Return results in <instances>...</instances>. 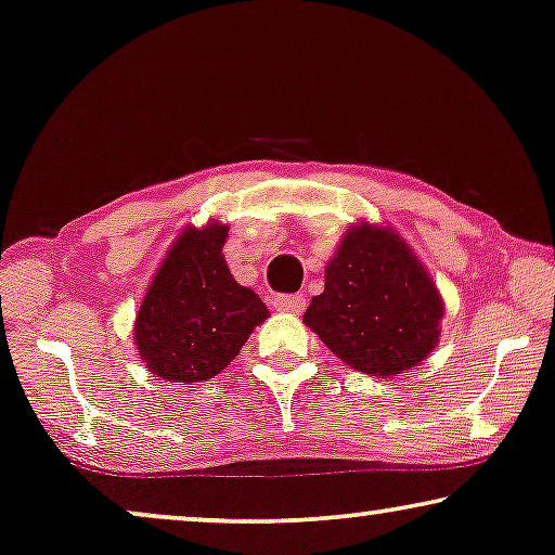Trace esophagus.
Returning a JSON list of instances; mask_svg holds the SVG:
<instances>
[{
    "instance_id": "34e87169",
    "label": "esophagus",
    "mask_w": 555,
    "mask_h": 555,
    "mask_svg": "<svg viewBox=\"0 0 555 555\" xmlns=\"http://www.w3.org/2000/svg\"><path fill=\"white\" fill-rule=\"evenodd\" d=\"M274 307L279 311H286V314H299V311L307 307V296H304V294H281L274 299Z\"/></svg>"
}]
</instances>
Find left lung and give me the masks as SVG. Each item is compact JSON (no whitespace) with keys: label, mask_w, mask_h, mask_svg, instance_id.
Here are the masks:
<instances>
[{"label":"left lung","mask_w":555,"mask_h":555,"mask_svg":"<svg viewBox=\"0 0 555 555\" xmlns=\"http://www.w3.org/2000/svg\"><path fill=\"white\" fill-rule=\"evenodd\" d=\"M442 311L410 246L389 225L362 221L326 263L324 292L311 299L304 324L352 370L392 377L433 352Z\"/></svg>","instance_id":"left-lung-1"}]
</instances>
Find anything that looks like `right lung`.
I'll return each instance as SVG.
<instances>
[{
  "label": "right lung",
  "instance_id": "right-lung-1",
  "mask_svg": "<svg viewBox=\"0 0 555 555\" xmlns=\"http://www.w3.org/2000/svg\"><path fill=\"white\" fill-rule=\"evenodd\" d=\"M229 225H189L168 248L135 317V347L166 382L216 377L269 317L267 304L231 276L221 248Z\"/></svg>",
  "mask_w": 555,
  "mask_h": 555
}]
</instances>
